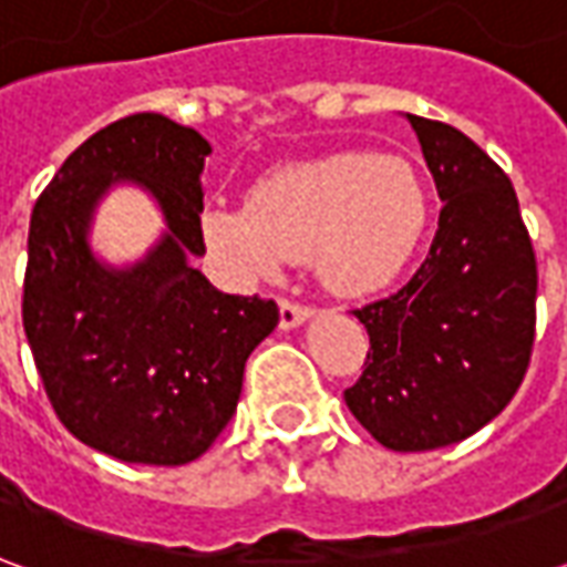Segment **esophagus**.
Masks as SVG:
<instances>
[{
	"instance_id": "34e87169",
	"label": "esophagus",
	"mask_w": 567,
	"mask_h": 567,
	"mask_svg": "<svg viewBox=\"0 0 567 567\" xmlns=\"http://www.w3.org/2000/svg\"><path fill=\"white\" fill-rule=\"evenodd\" d=\"M312 316V309L303 307V303H295V300H279V324H282L285 331H291L297 324H303V321Z\"/></svg>"
}]
</instances>
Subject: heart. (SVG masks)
I'll list each match as a JSON object with an SVG mask.
<instances>
[{"label": "heart", "instance_id": "heart-1", "mask_svg": "<svg viewBox=\"0 0 567 567\" xmlns=\"http://www.w3.org/2000/svg\"><path fill=\"white\" fill-rule=\"evenodd\" d=\"M427 187L404 154H331L291 163L251 185L246 206H212L199 227L212 258L236 282L312 258L316 276L337 295H368L389 285L425 234Z\"/></svg>", "mask_w": 567, "mask_h": 567}]
</instances>
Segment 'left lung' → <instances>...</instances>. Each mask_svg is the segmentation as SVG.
<instances>
[{
	"label": "left lung",
	"mask_w": 567,
	"mask_h": 567,
	"mask_svg": "<svg viewBox=\"0 0 567 567\" xmlns=\"http://www.w3.org/2000/svg\"><path fill=\"white\" fill-rule=\"evenodd\" d=\"M443 199L416 276L355 309L370 333L352 416L385 450L471 437L519 389L535 343L537 260L511 178L462 130L404 115Z\"/></svg>",
	"instance_id": "left-lung-1"
}]
</instances>
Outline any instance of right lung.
<instances>
[{"instance_id": "1", "label": "right lung", "mask_w": 567, "mask_h": 567, "mask_svg": "<svg viewBox=\"0 0 567 567\" xmlns=\"http://www.w3.org/2000/svg\"><path fill=\"white\" fill-rule=\"evenodd\" d=\"M197 130L142 112L81 142L35 199L23 279V331L60 422L130 464H187L236 413L243 370L279 324L272 300L224 295L190 267L203 246ZM142 186L167 230L136 265L92 255L99 199Z\"/></svg>"}]
</instances>
